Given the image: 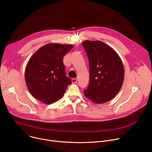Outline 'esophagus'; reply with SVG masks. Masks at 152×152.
<instances>
[{
    "mask_svg": "<svg viewBox=\"0 0 152 152\" xmlns=\"http://www.w3.org/2000/svg\"><path fill=\"white\" fill-rule=\"evenodd\" d=\"M72 83H76V82H77V79H76V78H73V79H72Z\"/></svg>",
    "mask_w": 152,
    "mask_h": 152,
    "instance_id": "esophagus-1",
    "label": "esophagus"
}]
</instances>
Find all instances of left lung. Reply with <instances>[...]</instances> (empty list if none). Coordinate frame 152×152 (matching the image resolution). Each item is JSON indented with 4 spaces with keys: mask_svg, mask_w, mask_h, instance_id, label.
I'll return each mask as SVG.
<instances>
[{
    "mask_svg": "<svg viewBox=\"0 0 152 152\" xmlns=\"http://www.w3.org/2000/svg\"><path fill=\"white\" fill-rule=\"evenodd\" d=\"M89 59L90 83L85 96L95 103L112 100L120 90L124 71L117 52L100 41L86 40L82 42Z\"/></svg>",
    "mask_w": 152,
    "mask_h": 152,
    "instance_id": "1",
    "label": "left lung"
}]
</instances>
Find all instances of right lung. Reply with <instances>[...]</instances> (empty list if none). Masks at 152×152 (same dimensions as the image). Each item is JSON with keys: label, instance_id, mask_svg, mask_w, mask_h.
<instances>
[{"label": "right lung", "instance_id": "obj_1", "mask_svg": "<svg viewBox=\"0 0 152 152\" xmlns=\"http://www.w3.org/2000/svg\"><path fill=\"white\" fill-rule=\"evenodd\" d=\"M72 45L49 43L37 50L29 60L25 77L32 96L45 104L60 99L72 83L66 76L64 56L72 48Z\"/></svg>", "mask_w": 152, "mask_h": 152}]
</instances>
